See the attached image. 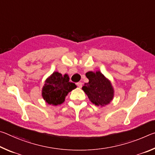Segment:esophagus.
I'll return each mask as SVG.
<instances>
[{
	"label": "esophagus",
	"mask_w": 155,
	"mask_h": 155,
	"mask_svg": "<svg viewBox=\"0 0 155 155\" xmlns=\"http://www.w3.org/2000/svg\"><path fill=\"white\" fill-rule=\"evenodd\" d=\"M77 86H78V87H79V88H81V87H82L83 83H81V82H78V83H77Z\"/></svg>",
	"instance_id": "obj_1"
}]
</instances>
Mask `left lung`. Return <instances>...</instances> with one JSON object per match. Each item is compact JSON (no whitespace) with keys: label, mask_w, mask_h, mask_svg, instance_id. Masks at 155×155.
<instances>
[{"label":"left lung","mask_w":155,"mask_h":155,"mask_svg":"<svg viewBox=\"0 0 155 155\" xmlns=\"http://www.w3.org/2000/svg\"><path fill=\"white\" fill-rule=\"evenodd\" d=\"M85 76L89 82L85 83L82 90L91 103L101 107L110 104L114 97V89L111 81L99 70L87 72Z\"/></svg>","instance_id":"1"}]
</instances>
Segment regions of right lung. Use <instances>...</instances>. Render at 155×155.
<instances>
[{"instance_id": "1", "label": "right lung", "mask_w": 155, "mask_h": 155, "mask_svg": "<svg viewBox=\"0 0 155 155\" xmlns=\"http://www.w3.org/2000/svg\"><path fill=\"white\" fill-rule=\"evenodd\" d=\"M69 76L54 72L46 78L41 89V96L46 103L57 106L65 101L68 94L77 88L74 83L70 82Z\"/></svg>"}]
</instances>
